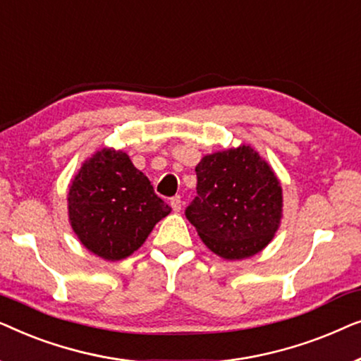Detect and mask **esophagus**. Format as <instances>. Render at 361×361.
Instances as JSON below:
<instances>
[{
    "instance_id": "34e87169",
    "label": "esophagus",
    "mask_w": 361,
    "mask_h": 361,
    "mask_svg": "<svg viewBox=\"0 0 361 361\" xmlns=\"http://www.w3.org/2000/svg\"><path fill=\"white\" fill-rule=\"evenodd\" d=\"M171 207L174 212H180L182 209V202H180V197H172L171 199Z\"/></svg>"
}]
</instances>
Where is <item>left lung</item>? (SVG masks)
I'll return each mask as SVG.
<instances>
[{"label":"left lung","instance_id":"8db88e82","mask_svg":"<svg viewBox=\"0 0 361 361\" xmlns=\"http://www.w3.org/2000/svg\"><path fill=\"white\" fill-rule=\"evenodd\" d=\"M197 197L185 216L220 258L245 259L263 251L283 219V187L273 167L250 145L202 157Z\"/></svg>","mask_w":361,"mask_h":361}]
</instances>
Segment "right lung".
<instances>
[{
  "instance_id": "1",
  "label": "right lung",
  "mask_w": 361,
  "mask_h": 361,
  "mask_svg": "<svg viewBox=\"0 0 361 361\" xmlns=\"http://www.w3.org/2000/svg\"><path fill=\"white\" fill-rule=\"evenodd\" d=\"M67 209L80 243L106 261L135 253L171 214L149 179L115 147H102L83 162L68 185Z\"/></svg>"
}]
</instances>
